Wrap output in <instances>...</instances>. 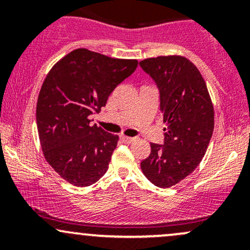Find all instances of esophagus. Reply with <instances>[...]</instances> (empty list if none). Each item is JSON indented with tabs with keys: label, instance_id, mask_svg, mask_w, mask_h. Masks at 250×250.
Returning <instances> with one entry per match:
<instances>
[{
	"label": "esophagus",
	"instance_id": "esophagus-1",
	"mask_svg": "<svg viewBox=\"0 0 250 250\" xmlns=\"http://www.w3.org/2000/svg\"><path fill=\"white\" fill-rule=\"evenodd\" d=\"M120 139H121L122 141L125 142V143H133V142L135 141V140H136V139H135V137L125 136V135H121V136H120Z\"/></svg>",
	"mask_w": 250,
	"mask_h": 250
}]
</instances>
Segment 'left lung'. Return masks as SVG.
<instances>
[{
  "instance_id": "8db88e82",
  "label": "left lung",
  "mask_w": 250,
  "mask_h": 250,
  "mask_svg": "<svg viewBox=\"0 0 250 250\" xmlns=\"http://www.w3.org/2000/svg\"><path fill=\"white\" fill-rule=\"evenodd\" d=\"M140 67L159 89L160 111L168 123L165 143H150L141 169L153 185L169 188L193 173L205 156L214 130V108L202 75L186 57H153Z\"/></svg>"
}]
</instances>
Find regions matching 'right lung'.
<instances>
[{
	"label": "right lung",
	"instance_id": "right-lung-1",
	"mask_svg": "<svg viewBox=\"0 0 250 250\" xmlns=\"http://www.w3.org/2000/svg\"><path fill=\"white\" fill-rule=\"evenodd\" d=\"M137 68L136 60L111 59L88 49L73 50L51 68L36 107L45 160L62 179L88 187L108 170L119 136L91 125L90 115Z\"/></svg>",
	"mask_w": 250,
	"mask_h": 250
}]
</instances>
